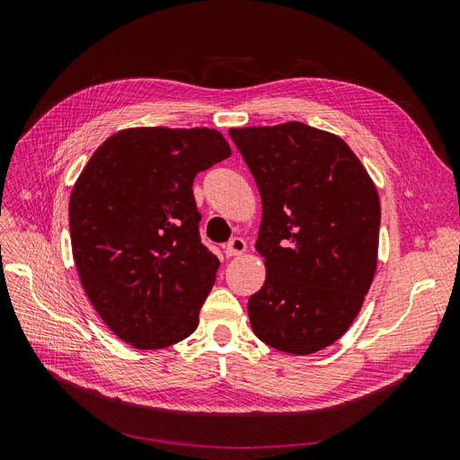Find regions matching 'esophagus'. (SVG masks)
<instances>
[{
  "label": "esophagus",
  "mask_w": 460,
  "mask_h": 460,
  "mask_svg": "<svg viewBox=\"0 0 460 460\" xmlns=\"http://www.w3.org/2000/svg\"><path fill=\"white\" fill-rule=\"evenodd\" d=\"M245 249H247V243H245L243 238H232V240L226 243V247H225V253H226L228 257H235V255L245 253Z\"/></svg>",
  "instance_id": "obj_1"
}]
</instances>
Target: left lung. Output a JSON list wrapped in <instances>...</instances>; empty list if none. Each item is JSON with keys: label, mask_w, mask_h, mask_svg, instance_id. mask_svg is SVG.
<instances>
[{"label": "left lung", "mask_w": 460, "mask_h": 460, "mask_svg": "<svg viewBox=\"0 0 460 460\" xmlns=\"http://www.w3.org/2000/svg\"><path fill=\"white\" fill-rule=\"evenodd\" d=\"M262 201L267 278L247 301L255 336L311 355L338 341L378 267L380 198L340 136L303 122L230 128Z\"/></svg>", "instance_id": "1"}]
</instances>
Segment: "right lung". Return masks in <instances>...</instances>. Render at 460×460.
<instances>
[{"label": "right lung", "mask_w": 460, "mask_h": 460, "mask_svg": "<svg viewBox=\"0 0 460 460\" xmlns=\"http://www.w3.org/2000/svg\"><path fill=\"white\" fill-rule=\"evenodd\" d=\"M232 149L213 128L120 130L93 151L68 201L76 270L109 330L136 349L186 340L218 259L199 240L198 172Z\"/></svg>", "instance_id": "add662e5"}]
</instances>
